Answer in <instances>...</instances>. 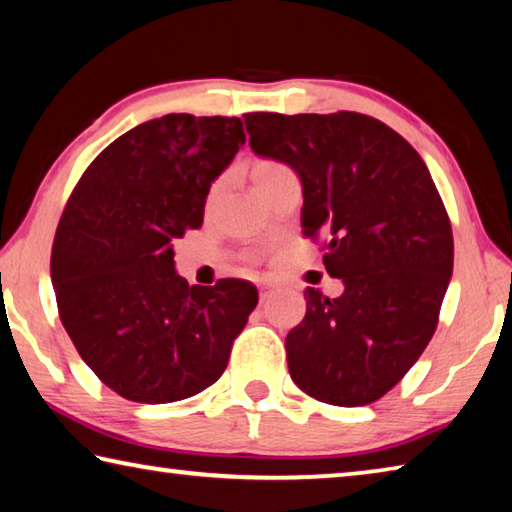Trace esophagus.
<instances>
[{
    "mask_svg": "<svg viewBox=\"0 0 512 512\" xmlns=\"http://www.w3.org/2000/svg\"><path fill=\"white\" fill-rule=\"evenodd\" d=\"M275 291V284H271V282H262L259 284V298H262V302L271 296V293Z\"/></svg>",
    "mask_w": 512,
    "mask_h": 512,
    "instance_id": "esophagus-1",
    "label": "esophagus"
}]
</instances>
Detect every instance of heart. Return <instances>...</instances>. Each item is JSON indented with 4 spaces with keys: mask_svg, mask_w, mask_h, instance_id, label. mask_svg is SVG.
<instances>
[{
    "mask_svg": "<svg viewBox=\"0 0 512 512\" xmlns=\"http://www.w3.org/2000/svg\"><path fill=\"white\" fill-rule=\"evenodd\" d=\"M284 167L280 162H273V160H259L253 164V171H250V178H253V183H259V180H264L268 176H273V173L282 171Z\"/></svg>",
    "mask_w": 512,
    "mask_h": 512,
    "instance_id": "heart-1",
    "label": "heart"
}]
</instances>
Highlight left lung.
I'll use <instances>...</instances> for the list:
<instances>
[{
  "mask_svg": "<svg viewBox=\"0 0 512 512\" xmlns=\"http://www.w3.org/2000/svg\"><path fill=\"white\" fill-rule=\"evenodd\" d=\"M250 149L289 164L302 183V235L327 237L339 298L305 289L287 334L291 379L314 400L363 406L400 381L427 348L452 280V225L418 151L359 112L246 115Z\"/></svg>",
  "mask_w": 512,
  "mask_h": 512,
  "instance_id": "8db88e82",
  "label": "left lung"
}]
</instances>
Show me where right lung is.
<instances>
[{"label": "right lung", "instance_id": "1", "mask_svg": "<svg viewBox=\"0 0 512 512\" xmlns=\"http://www.w3.org/2000/svg\"><path fill=\"white\" fill-rule=\"evenodd\" d=\"M239 117L178 112L106 146L60 216L51 250L58 314L117 395L167 404L205 391L257 305L246 280L189 287L173 241L203 223L210 187L244 146Z\"/></svg>", "mask_w": 512, "mask_h": 512}]
</instances>
